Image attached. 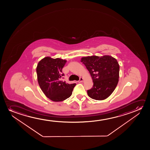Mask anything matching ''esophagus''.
Here are the masks:
<instances>
[{"mask_svg": "<svg viewBox=\"0 0 150 150\" xmlns=\"http://www.w3.org/2000/svg\"><path fill=\"white\" fill-rule=\"evenodd\" d=\"M82 81H83V78H82V77H80L79 80L78 81V82L79 83H80V82H82Z\"/></svg>", "mask_w": 150, "mask_h": 150, "instance_id": "1", "label": "esophagus"}]
</instances>
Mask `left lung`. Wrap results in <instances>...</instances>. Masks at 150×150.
I'll return each instance as SVG.
<instances>
[{
  "label": "left lung",
  "instance_id": "8db88e82",
  "mask_svg": "<svg viewBox=\"0 0 150 150\" xmlns=\"http://www.w3.org/2000/svg\"><path fill=\"white\" fill-rule=\"evenodd\" d=\"M80 61L92 78L93 87L87 91L88 96L97 100L107 98L119 81V65L117 59L110 55L91 56L83 57Z\"/></svg>",
  "mask_w": 150,
  "mask_h": 150
}]
</instances>
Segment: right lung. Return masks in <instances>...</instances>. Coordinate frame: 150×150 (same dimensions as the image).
Wrapping results in <instances>:
<instances>
[{
	"instance_id": "obj_1",
	"label": "right lung",
	"mask_w": 150,
	"mask_h": 150,
	"mask_svg": "<svg viewBox=\"0 0 150 150\" xmlns=\"http://www.w3.org/2000/svg\"><path fill=\"white\" fill-rule=\"evenodd\" d=\"M66 62V60L47 56L37 64L36 73L39 86L46 97L55 102L69 98L76 86V83L69 84L60 80L64 75L62 69Z\"/></svg>"
}]
</instances>
